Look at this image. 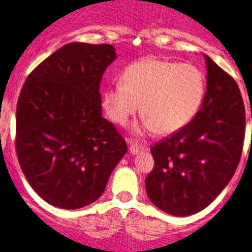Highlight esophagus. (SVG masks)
Segmentation results:
<instances>
[{
    "label": "esophagus",
    "mask_w": 252,
    "mask_h": 252,
    "mask_svg": "<svg viewBox=\"0 0 252 252\" xmlns=\"http://www.w3.org/2000/svg\"><path fill=\"white\" fill-rule=\"evenodd\" d=\"M129 150L132 154H138V153H142V151L146 150V147L141 146V145H137V144H132V142H130Z\"/></svg>",
    "instance_id": "esophagus-1"
}]
</instances>
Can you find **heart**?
<instances>
[{
  "mask_svg": "<svg viewBox=\"0 0 252 252\" xmlns=\"http://www.w3.org/2000/svg\"><path fill=\"white\" fill-rule=\"evenodd\" d=\"M204 95L206 77L198 67L145 58L124 69L122 83L106 89L103 107L112 122L126 126L141 103L142 130L171 134L197 115Z\"/></svg>",
  "mask_w": 252,
  "mask_h": 252,
  "instance_id": "1",
  "label": "heart"
}]
</instances>
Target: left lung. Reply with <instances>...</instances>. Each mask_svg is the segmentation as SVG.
Listing matches in <instances>:
<instances>
[{"mask_svg": "<svg viewBox=\"0 0 252 252\" xmlns=\"http://www.w3.org/2000/svg\"><path fill=\"white\" fill-rule=\"evenodd\" d=\"M206 58L207 91L194 119L151 147L146 193L161 211L189 216L221 193L242 155L246 114L236 80ZM252 118V114H251Z\"/></svg>", "mask_w": 252, "mask_h": 252, "instance_id": "left-lung-1", "label": "left lung"}]
</instances>
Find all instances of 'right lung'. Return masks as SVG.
<instances>
[{"label": "right lung", "instance_id": "right-lung-1", "mask_svg": "<svg viewBox=\"0 0 252 252\" xmlns=\"http://www.w3.org/2000/svg\"><path fill=\"white\" fill-rule=\"evenodd\" d=\"M115 49L71 42L28 75L16 105L15 149L32 189L52 206L76 210L101 197L126 153L102 118L101 80Z\"/></svg>", "mask_w": 252, "mask_h": 252}]
</instances>
